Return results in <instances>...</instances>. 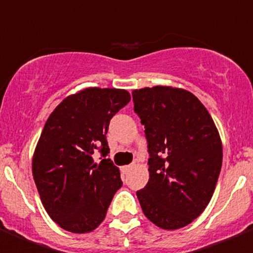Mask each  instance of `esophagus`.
I'll return each mask as SVG.
<instances>
[{"label":"esophagus","instance_id":"34e87169","mask_svg":"<svg viewBox=\"0 0 253 253\" xmlns=\"http://www.w3.org/2000/svg\"><path fill=\"white\" fill-rule=\"evenodd\" d=\"M130 169H131V165H128V166H123L122 167L123 173H128V172L130 171Z\"/></svg>","mask_w":253,"mask_h":253}]
</instances>
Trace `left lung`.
<instances>
[{
    "label": "left lung",
    "instance_id": "1",
    "mask_svg": "<svg viewBox=\"0 0 253 253\" xmlns=\"http://www.w3.org/2000/svg\"><path fill=\"white\" fill-rule=\"evenodd\" d=\"M134 111L148 142L149 180L137 191L153 224L173 231L204 211L222 169L218 129L200 100L169 86L133 91Z\"/></svg>",
    "mask_w": 253,
    "mask_h": 253
}]
</instances>
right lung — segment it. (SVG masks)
<instances>
[{"mask_svg":"<svg viewBox=\"0 0 253 253\" xmlns=\"http://www.w3.org/2000/svg\"><path fill=\"white\" fill-rule=\"evenodd\" d=\"M130 101L120 88L88 87L60 102L49 115L33 156V176L46 213L66 231L88 233L101 224L120 171L109 158L110 120ZM95 149L104 160L93 164Z\"/></svg>","mask_w":253,"mask_h":253,"instance_id":"obj_1","label":"right lung"}]
</instances>
